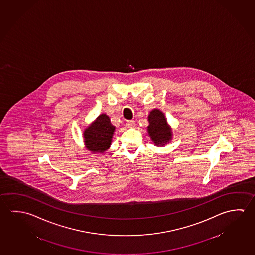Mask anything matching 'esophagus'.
Wrapping results in <instances>:
<instances>
[{"mask_svg": "<svg viewBox=\"0 0 255 255\" xmlns=\"http://www.w3.org/2000/svg\"><path fill=\"white\" fill-rule=\"evenodd\" d=\"M135 126V121L134 120H129V121L126 122V126L129 127V128H132Z\"/></svg>", "mask_w": 255, "mask_h": 255, "instance_id": "esophagus-1", "label": "esophagus"}]
</instances>
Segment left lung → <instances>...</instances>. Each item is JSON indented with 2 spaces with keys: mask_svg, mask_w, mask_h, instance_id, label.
Segmentation results:
<instances>
[{
  "mask_svg": "<svg viewBox=\"0 0 255 255\" xmlns=\"http://www.w3.org/2000/svg\"><path fill=\"white\" fill-rule=\"evenodd\" d=\"M148 122L147 131L156 146H163L171 140V130L163 112L159 109H153L148 116Z\"/></svg>",
  "mask_w": 255,
  "mask_h": 255,
  "instance_id": "1",
  "label": "left lung"
}]
</instances>
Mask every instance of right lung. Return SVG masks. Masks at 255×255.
<instances>
[{
    "label": "right lung",
    "instance_id": "right-lung-1",
    "mask_svg": "<svg viewBox=\"0 0 255 255\" xmlns=\"http://www.w3.org/2000/svg\"><path fill=\"white\" fill-rule=\"evenodd\" d=\"M115 131L109 117L102 114L96 121L89 126L84 131V140L86 147L93 153H102L109 148Z\"/></svg>",
    "mask_w": 255,
    "mask_h": 255
}]
</instances>
